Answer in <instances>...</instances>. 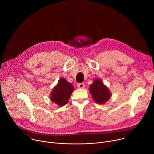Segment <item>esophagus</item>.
Wrapping results in <instances>:
<instances>
[{
  "mask_svg": "<svg viewBox=\"0 0 154 154\" xmlns=\"http://www.w3.org/2000/svg\"><path fill=\"white\" fill-rule=\"evenodd\" d=\"M77 87L79 88H84L85 87V84L83 83H78L77 85Z\"/></svg>",
  "mask_w": 154,
  "mask_h": 154,
  "instance_id": "1",
  "label": "esophagus"
}]
</instances>
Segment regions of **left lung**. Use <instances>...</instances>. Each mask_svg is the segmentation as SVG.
<instances>
[{"instance_id": "1", "label": "left lung", "mask_w": 154, "mask_h": 154, "mask_svg": "<svg viewBox=\"0 0 154 154\" xmlns=\"http://www.w3.org/2000/svg\"><path fill=\"white\" fill-rule=\"evenodd\" d=\"M89 91L93 100L99 104H104L110 99L112 94L108 87L100 79L94 80L90 86Z\"/></svg>"}]
</instances>
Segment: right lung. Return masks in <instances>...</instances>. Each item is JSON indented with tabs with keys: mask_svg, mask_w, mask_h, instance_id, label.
<instances>
[{
	"mask_svg": "<svg viewBox=\"0 0 154 154\" xmlns=\"http://www.w3.org/2000/svg\"><path fill=\"white\" fill-rule=\"evenodd\" d=\"M74 90V88L71 83L61 78L51 93V100L58 106H63L68 103Z\"/></svg>",
	"mask_w": 154,
	"mask_h": 154,
	"instance_id": "obj_1",
	"label": "right lung"
}]
</instances>
